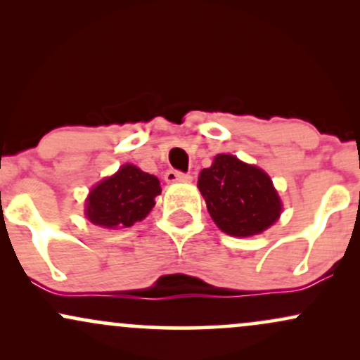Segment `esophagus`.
<instances>
[{
    "instance_id": "34e87169",
    "label": "esophagus",
    "mask_w": 360,
    "mask_h": 360,
    "mask_svg": "<svg viewBox=\"0 0 360 360\" xmlns=\"http://www.w3.org/2000/svg\"><path fill=\"white\" fill-rule=\"evenodd\" d=\"M164 179H166L167 183H177V181H189V179H191V176L184 174V172H181V171H174V169H171V171L166 172Z\"/></svg>"
}]
</instances>
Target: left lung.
<instances>
[{"mask_svg": "<svg viewBox=\"0 0 360 360\" xmlns=\"http://www.w3.org/2000/svg\"><path fill=\"white\" fill-rule=\"evenodd\" d=\"M198 188L218 229L232 237L264 232L281 214L279 196L269 176L233 155L214 157L212 167L200 172Z\"/></svg>", "mask_w": 360, "mask_h": 360, "instance_id": "8db88e82", "label": "left lung"}]
</instances>
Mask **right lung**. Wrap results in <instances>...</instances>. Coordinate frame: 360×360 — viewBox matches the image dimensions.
<instances>
[{"mask_svg":"<svg viewBox=\"0 0 360 360\" xmlns=\"http://www.w3.org/2000/svg\"><path fill=\"white\" fill-rule=\"evenodd\" d=\"M159 179L127 164L115 176L91 189L86 203L88 220L105 229H127L143 220L160 194Z\"/></svg>","mask_w":360,"mask_h":360,"instance_id":"add662e5","label":"right lung"}]
</instances>
